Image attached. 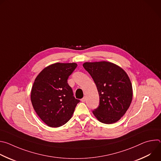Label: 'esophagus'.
I'll use <instances>...</instances> for the list:
<instances>
[{
	"label": "esophagus",
	"mask_w": 161,
	"mask_h": 161,
	"mask_svg": "<svg viewBox=\"0 0 161 161\" xmlns=\"http://www.w3.org/2000/svg\"><path fill=\"white\" fill-rule=\"evenodd\" d=\"M81 102H83V103H84L85 101H86V97H83L82 99H81Z\"/></svg>",
	"instance_id": "34e87169"
}]
</instances>
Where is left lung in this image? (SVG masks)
<instances>
[{
	"label": "left lung",
	"instance_id": "1",
	"mask_svg": "<svg viewBox=\"0 0 161 161\" xmlns=\"http://www.w3.org/2000/svg\"><path fill=\"white\" fill-rule=\"evenodd\" d=\"M85 69L94 80L99 92V104L92 111L102 123L117 122L125 113L132 99V87L127 73L108 62H85Z\"/></svg>",
	"mask_w": 161,
	"mask_h": 161
}]
</instances>
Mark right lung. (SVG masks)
Listing matches in <instances>:
<instances>
[{"label":"right lung","instance_id":"obj_1","mask_svg":"<svg viewBox=\"0 0 161 161\" xmlns=\"http://www.w3.org/2000/svg\"><path fill=\"white\" fill-rule=\"evenodd\" d=\"M76 63H56L36 77L31 90V101L39 118L50 127H58L71 118L80 100L75 99L67 80Z\"/></svg>","mask_w":161,"mask_h":161}]
</instances>
